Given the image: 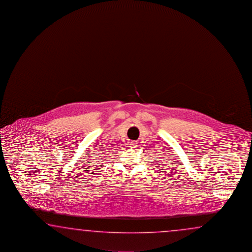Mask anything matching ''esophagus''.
<instances>
[{"label": "esophagus", "instance_id": "1", "mask_svg": "<svg viewBox=\"0 0 252 252\" xmlns=\"http://www.w3.org/2000/svg\"><path fill=\"white\" fill-rule=\"evenodd\" d=\"M137 144V142L136 141H130L129 142V145H130V147H132V146H135V145Z\"/></svg>", "mask_w": 252, "mask_h": 252}]
</instances>
